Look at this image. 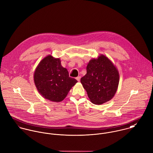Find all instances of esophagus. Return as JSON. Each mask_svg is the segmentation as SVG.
I'll use <instances>...</instances> for the list:
<instances>
[{
  "label": "esophagus",
  "mask_w": 153,
  "mask_h": 153,
  "mask_svg": "<svg viewBox=\"0 0 153 153\" xmlns=\"http://www.w3.org/2000/svg\"><path fill=\"white\" fill-rule=\"evenodd\" d=\"M76 79V80H77L78 82H80V79H81V77H80V76H78V77H77Z\"/></svg>",
  "instance_id": "obj_1"
}]
</instances>
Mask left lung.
I'll return each mask as SVG.
<instances>
[{
	"label": "left lung",
	"instance_id": "obj_1",
	"mask_svg": "<svg viewBox=\"0 0 153 153\" xmlns=\"http://www.w3.org/2000/svg\"><path fill=\"white\" fill-rule=\"evenodd\" d=\"M86 70L87 73L80 82L92 103L102 105L111 100L120 82L118 70L113 62L100 54L89 61Z\"/></svg>",
	"mask_w": 153,
	"mask_h": 153
}]
</instances>
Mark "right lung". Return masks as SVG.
Here are the masks:
<instances>
[{
    "mask_svg": "<svg viewBox=\"0 0 153 153\" xmlns=\"http://www.w3.org/2000/svg\"><path fill=\"white\" fill-rule=\"evenodd\" d=\"M33 80L39 94L55 102L63 100L77 82L75 79L69 77L67 68L61 65L60 59L51 55L39 62L33 74Z\"/></svg>",
    "mask_w": 153,
    "mask_h": 153,
    "instance_id": "add662e5",
    "label": "right lung"
}]
</instances>
